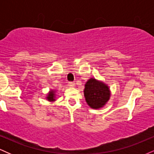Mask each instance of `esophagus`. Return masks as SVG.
<instances>
[{
    "label": "esophagus",
    "mask_w": 154,
    "mask_h": 154,
    "mask_svg": "<svg viewBox=\"0 0 154 154\" xmlns=\"http://www.w3.org/2000/svg\"><path fill=\"white\" fill-rule=\"evenodd\" d=\"M68 85L69 86V87H74V86L75 85V83L73 82H69L68 83Z\"/></svg>",
    "instance_id": "1"
}]
</instances>
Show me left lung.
<instances>
[{"instance_id":"1","label":"left lung","mask_w":154,"mask_h":154,"mask_svg":"<svg viewBox=\"0 0 154 154\" xmlns=\"http://www.w3.org/2000/svg\"><path fill=\"white\" fill-rule=\"evenodd\" d=\"M85 100L92 109L103 107L110 99L111 92L106 84L94 78H91L85 85Z\"/></svg>"}]
</instances>
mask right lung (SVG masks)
<instances>
[{
	"instance_id": "1",
	"label": "right lung",
	"mask_w": 154,
	"mask_h": 154,
	"mask_svg": "<svg viewBox=\"0 0 154 154\" xmlns=\"http://www.w3.org/2000/svg\"><path fill=\"white\" fill-rule=\"evenodd\" d=\"M55 96H56V95H55V91L51 90V91L48 93V94L46 99L48 100V101H54V100H56V99H55L56 97Z\"/></svg>"
}]
</instances>
